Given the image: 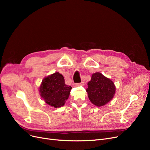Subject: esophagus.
I'll return each instance as SVG.
<instances>
[{
	"label": "esophagus",
	"instance_id": "esophagus-1",
	"mask_svg": "<svg viewBox=\"0 0 150 150\" xmlns=\"http://www.w3.org/2000/svg\"><path fill=\"white\" fill-rule=\"evenodd\" d=\"M83 85H85L84 82H81V83H79L76 84V86H83Z\"/></svg>",
	"mask_w": 150,
	"mask_h": 150
}]
</instances>
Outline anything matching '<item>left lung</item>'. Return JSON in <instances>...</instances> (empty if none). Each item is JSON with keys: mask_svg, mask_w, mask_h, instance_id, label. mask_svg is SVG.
<instances>
[{"mask_svg": "<svg viewBox=\"0 0 150 150\" xmlns=\"http://www.w3.org/2000/svg\"><path fill=\"white\" fill-rule=\"evenodd\" d=\"M88 86L86 92L88 98L96 106H104L114 96L115 86L114 82L99 72L92 75Z\"/></svg>", "mask_w": 150, "mask_h": 150, "instance_id": "1", "label": "left lung"}]
</instances>
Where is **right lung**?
I'll use <instances>...</instances> for the list:
<instances>
[{
    "instance_id": "1",
    "label": "right lung",
    "mask_w": 150,
    "mask_h": 150,
    "mask_svg": "<svg viewBox=\"0 0 150 150\" xmlns=\"http://www.w3.org/2000/svg\"><path fill=\"white\" fill-rule=\"evenodd\" d=\"M71 89V86L65 85L63 75L55 72L42 80L39 91L46 104L57 108L65 104Z\"/></svg>"
}]
</instances>
